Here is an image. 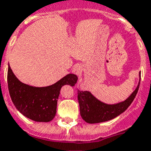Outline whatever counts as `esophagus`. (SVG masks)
Segmentation results:
<instances>
[{
	"instance_id": "1",
	"label": "esophagus",
	"mask_w": 151,
	"mask_h": 151,
	"mask_svg": "<svg viewBox=\"0 0 151 151\" xmlns=\"http://www.w3.org/2000/svg\"><path fill=\"white\" fill-rule=\"evenodd\" d=\"M81 71H82V66H81V65H76L73 67V72L75 74H77V75H79L81 73Z\"/></svg>"
}]
</instances>
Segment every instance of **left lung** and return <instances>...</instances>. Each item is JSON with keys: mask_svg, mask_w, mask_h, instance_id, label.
<instances>
[{"mask_svg": "<svg viewBox=\"0 0 151 151\" xmlns=\"http://www.w3.org/2000/svg\"><path fill=\"white\" fill-rule=\"evenodd\" d=\"M141 80V73H139V81L138 86L129 98L125 101L116 104H106L93 95L89 91H78L80 114L81 118L87 123H99L109 121L117 116L120 115L130 106L138 93Z\"/></svg>", "mask_w": 151, "mask_h": 151, "instance_id": "8db88e82", "label": "left lung"}]
</instances>
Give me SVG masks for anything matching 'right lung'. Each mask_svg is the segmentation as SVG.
I'll return each instance as SVG.
<instances>
[{
    "label": "right lung",
    "instance_id": "obj_1",
    "mask_svg": "<svg viewBox=\"0 0 151 151\" xmlns=\"http://www.w3.org/2000/svg\"><path fill=\"white\" fill-rule=\"evenodd\" d=\"M7 81L11 99L19 112L33 121L48 122L56 115L61 87L65 85L73 86L78 81V77L70 73L53 85L35 87L19 81L9 67Z\"/></svg>",
    "mask_w": 151,
    "mask_h": 151
}]
</instances>
